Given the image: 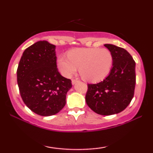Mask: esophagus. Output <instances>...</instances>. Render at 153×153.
Instances as JSON below:
<instances>
[{
	"instance_id": "esophagus-1",
	"label": "esophagus",
	"mask_w": 153,
	"mask_h": 153,
	"mask_svg": "<svg viewBox=\"0 0 153 153\" xmlns=\"http://www.w3.org/2000/svg\"><path fill=\"white\" fill-rule=\"evenodd\" d=\"M77 82H78V80H75V79H73V80H72V84H73V85H74V84L76 83Z\"/></svg>"
}]
</instances>
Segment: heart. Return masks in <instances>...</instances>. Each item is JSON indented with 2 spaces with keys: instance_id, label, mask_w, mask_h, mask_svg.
I'll return each mask as SVG.
<instances>
[{
  "instance_id": "obj_1",
  "label": "heart",
  "mask_w": 153,
  "mask_h": 153,
  "mask_svg": "<svg viewBox=\"0 0 153 153\" xmlns=\"http://www.w3.org/2000/svg\"><path fill=\"white\" fill-rule=\"evenodd\" d=\"M68 56H59L57 61L59 72L66 78L75 74L79 68L84 80L99 82L109 74L113 65V55L106 48L74 49Z\"/></svg>"
}]
</instances>
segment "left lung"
Listing matches in <instances>:
<instances>
[{
	"instance_id": "1",
	"label": "left lung",
	"mask_w": 153,
	"mask_h": 153,
	"mask_svg": "<svg viewBox=\"0 0 153 153\" xmlns=\"http://www.w3.org/2000/svg\"><path fill=\"white\" fill-rule=\"evenodd\" d=\"M113 55L109 75L96 84H88L85 101L99 114H118L127 108L134 96L136 76L135 62L124 49L106 44Z\"/></svg>"
}]
</instances>
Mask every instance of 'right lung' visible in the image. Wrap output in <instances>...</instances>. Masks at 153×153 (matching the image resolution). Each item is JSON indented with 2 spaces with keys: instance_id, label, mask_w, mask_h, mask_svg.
<instances>
[{
  "instance_id": "right-lung-1",
  "label": "right lung",
  "mask_w": 153,
  "mask_h": 153,
  "mask_svg": "<svg viewBox=\"0 0 153 153\" xmlns=\"http://www.w3.org/2000/svg\"><path fill=\"white\" fill-rule=\"evenodd\" d=\"M56 46L39 41L26 48L17 69V82L26 106L36 114L54 115L66 103L71 80L60 75L57 68Z\"/></svg>"
}]
</instances>
